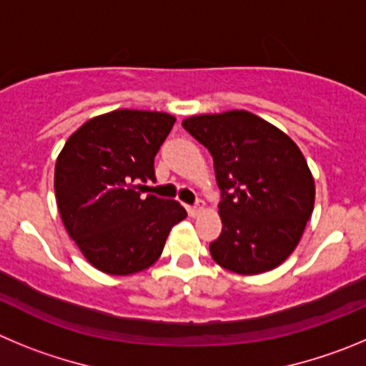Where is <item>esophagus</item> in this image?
<instances>
[{"mask_svg":"<svg viewBox=\"0 0 366 366\" xmlns=\"http://www.w3.org/2000/svg\"><path fill=\"white\" fill-rule=\"evenodd\" d=\"M187 212H189V215H191V217H199V215H202V213H204V202H199V204H197V206L189 207V209H187Z\"/></svg>","mask_w":366,"mask_h":366,"instance_id":"obj_1","label":"esophagus"}]
</instances>
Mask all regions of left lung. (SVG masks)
<instances>
[{"instance_id": "left-lung-1", "label": "left lung", "mask_w": 366, "mask_h": 366, "mask_svg": "<svg viewBox=\"0 0 366 366\" xmlns=\"http://www.w3.org/2000/svg\"><path fill=\"white\" fill-rule=\"evenodd\" d=\"M182 127L212 153L222 191L213 261L239 275L277 268L314 212L315 182L302 151L279 127L242 109L197 114Z\"/></svg>"}]
</instances>
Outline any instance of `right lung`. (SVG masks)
<instances>
[{
	"mask_svg": "<svg viewBox=\"0 0 366 366\" xmlns=\"http://www.w3.org/2000/svg\"><path fill=\"white\" fill-rule=\"evenodd\" d=\"M175 120L159 111H111L78 127L56 159L61 222L100 272L133 275L153 266L171 228L187 217L177 200L142 195Z\"/></svg>",
	"mask_w": 366,
	"mask_h": 366,
	"instance_id": "right-lung-1",
	"label": "right lung"
}]
</instances>
